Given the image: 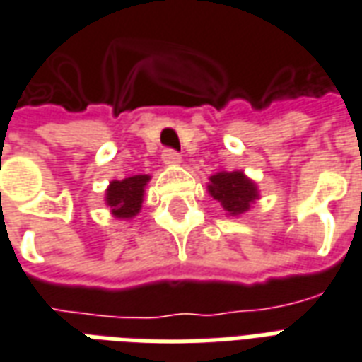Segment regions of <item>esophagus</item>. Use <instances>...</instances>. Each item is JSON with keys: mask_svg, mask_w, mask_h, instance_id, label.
Returning a JSON list of instances; mask_svg holds the SVG:
<instances>
[{"mask_svg": "<svg viewBox=\"0 0 362 362\" xmlns=\"http://www.w3.org/2000/svg\"><path fill=\"white\" fill-rule=\"evenodd\" d=\"M162 162H164L165 165H179L181 164V154L175 151H164V154H162Z\"/></svg>", "mask_w": 362, "mask_h": 362, "instance_id": "obj_1", "label": "esophagus"}]
</instances>
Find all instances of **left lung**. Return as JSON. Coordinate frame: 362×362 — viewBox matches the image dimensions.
Here are the masks:
<instances>
[{
    "mask_svg": "<svg viewBox=\"0 0 362 362\" xmlns=\"http://www.w3.org/2000/svg\"><path fill=\"white\" fill-rule=\"evenodd\" d=\"M208 192L221 204L227 217H238L259 200V189L244 171H217L210 175Z\"/></svg>",
    "mask_w": 362,
    "mask_h": 362,
    "instance_id": "obj_1",
    "label": "left lung"
}]
</instances>
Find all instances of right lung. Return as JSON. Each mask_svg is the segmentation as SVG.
Returning <instances> with one entry per match:
<instances>
[{
  "mask_svg": "<svg viewBox=\"0 0 362 362\" xmlns=\"http://www.w3.org/2000/svg\"><path fill=\"white\" fill-rule=\"evenodd\" d=\"M151 175H132L126 179H114L105 192V204L116 219H133L143 208L146 183Z\"/></svg>",
  "mask_w": 362,
  "mask_h": 362,
  "instance_id": "obj_1",
  "label": "right lung"
}]
</instances>
